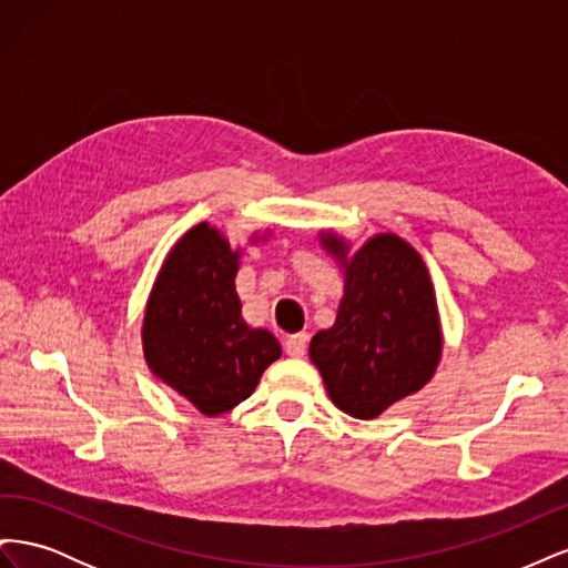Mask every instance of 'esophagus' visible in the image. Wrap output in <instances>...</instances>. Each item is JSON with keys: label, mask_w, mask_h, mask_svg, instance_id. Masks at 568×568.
Here are the masks:
<instances>
[{"label": "esophagus", "mask_w": 568, "mask_h": 568, "mask_svg": "<svg viewBox=\"0 0 568 568\" xmlns=\"http://www.w3.org/2000/svg\"><path fill=\"white\" fill-rule=\"evenodd\" d=\"M284 351L291 357H303L307 351V334H291L284 341Z\"/></svg>", "instance_id": "1"}]
</instances>
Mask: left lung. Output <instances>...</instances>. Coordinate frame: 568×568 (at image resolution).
I'll list each match as a JSON object with an SVG mask.
<instances>
[{
    "instance_id": "obj_1",
    "label": "left lung",
    "mask_w": 568,
    "mask_h": 568,
    "mask_svg": "<svg viewBox=\"0 0 568 568\" xmlns=\"http://www.w3.org/2000/svg\"><path fill=\"white\" fill-rule=\"evenodd\" d=\"M317 236L343 272V296L336 322L313 336L307 353L338 409L376 419L422 390L440 365L443 326L432 274L393 232L374 234L357 248L334 230Z\"/></svg>"
}]
</instances>
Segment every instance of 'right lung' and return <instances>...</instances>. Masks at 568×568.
Wrapping results in <instances>:
<instances>
[{
	"label": "right lung",
	"instance_id": "1",
	"mask_svg": "<svg viewBox=\"0 0 568 568\" xmlns=\"http://www.w3.org/2000/svg\"><path fill=\"white\" fill-rule=\"evenodd\" d=\"M267 236L270 230L253 232L248 246ZM244 251L217 227L199 222L168 251L144 305L149 369L205 417L244 403L282 357L280 341L242 317L234 280Z\"/></svg>",
	"mask_w": 568,
	"mask_h": 568
}]
</instances>
